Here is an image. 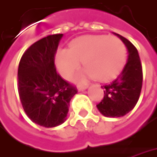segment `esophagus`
Wrapping results in <instances>:
<instances>
[{"mask_svg": "<svg viewBox=\"0 0 157 157\" xmlns=\"http://www.w3.org/2000/svg\"><path fill=\"white\" fill-rule=\"evenodd\" d=\"M88 85H85V86H78V90L79 92L81 91H83V90H85V89H87L88 88Z\"/></svg>", "mask_w": 157, "mask_h": 157, "instance_id": "1", "label": "esophagus"}]
</instances>
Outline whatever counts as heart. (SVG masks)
<instances>
[{
    "mask_svg": "<svg viewBox=\"0 0 157 157\" xmlns=\"http://www.w3.org/2000/svg\"><path fill=\"white\" fill-rule=\"evenodd\" d=\"M69 49H59L55 63L59 74L69 79L78 70L82 62L81 80L88 77L108 82L117 77L124 69L128 51L124 43L116 36L87 35L72 40Z\"/></svg>",
    "mask_w": 157,
    "mask_h": 157,
    "instance_id": "obj_1",
    "label": "heart"
}]
</instances>
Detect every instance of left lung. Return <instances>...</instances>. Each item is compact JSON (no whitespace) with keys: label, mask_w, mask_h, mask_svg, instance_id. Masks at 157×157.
Segmentation results:
<instances>
[{"label":"left lung","mask_w":157,"mask_h":157,"mask_svg":"<svg viewBox=\"0 0 157 157\" xmlns=\"http://www.w3.org/2000/svg\"><path fill=\"white\" fill-rule=\"evenodd\" d=\"M113 34L127 47L128 59L117 79L103 86V99L97 105L100 113L108 117H122L132 110L140 97L143 78L142 66L136 47L122 35Z\"/></svg>","instance_id":"8db88e82"}]
</instances>
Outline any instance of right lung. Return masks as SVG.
<instances>
[{"label": "right lung", "instance_id": "1", "mask_svg": "<svg viewBox=\"0 0 157 157\" xmlns=\"http://www.w3.org/2000/svg\"><path fill=\"white\" fill-rule=\"evenodd\" d=\"M63 34L48 35L25 51L18 68V92L33 122L55 128L65 122L77 88L57 74L55 56Z\"/></svg>", "mask_w": 157, "mask_h": 157}]
</instances>
